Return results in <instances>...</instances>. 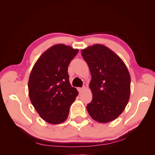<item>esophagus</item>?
Segmentation results:
<instances>
[{
    "instance_id": "esophagus-1",
    "label": "esophagus",
    "mask_w": 155,
    "mask_h": 155,
    "mask_svg": "<svg viewBox=\"0 0 155 155\" xmlns=\"http://www.w3.org/2000/svg\"><path fill=\"white\" fill-rule=\"evenodd\" d=\"M85 89V87H82V88H78V91L79 92V93H81L82 92H83Z\"/></svg>"
}]
</instances>
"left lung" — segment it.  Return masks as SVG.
Returning a JSON list of instances; mask_svg holds the SVG:
<instances>
[{
  "label": "left lung",
  "instance_id": "8db88e82",
  "mask_svg": "<svg viewBox=\"0 0 155 155\" xmlns=\"http://www.w3.org/2000/svg\"><path fill=\"white\" fill-rule=\"evenodd\" d=\"M89 67V87L93 99L87 106L90 116L98 123L113 121L123 113L129 101L130 77L122 59L103 45L81 51Z\"/></svg>",
  "mask_w": 155,
  "mask_h": 155
}]
</instances>
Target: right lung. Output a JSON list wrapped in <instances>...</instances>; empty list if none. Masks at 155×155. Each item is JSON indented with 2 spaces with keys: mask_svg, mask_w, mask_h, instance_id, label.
I'll list each match as a JSON object with an SVG mask.
<instances>
[{
  "mask_svg": "<svg viewBox=\"0 0 155 155\" xmlns=\"http://www.w3.org/2000/svg\"><path fill=\"white\" fill-rule=\"evenodd\" d=\"M78 52L58 44L46 51L36 62L28 87L31 103L42 119L57 124L67 120L78 92L69 82L68 66Z\"/></svg>",
  "mask_w": 155,
  "mask_h": 155,
  "instance_id": "1",
  "label": "right lung"
}]
</instances>
